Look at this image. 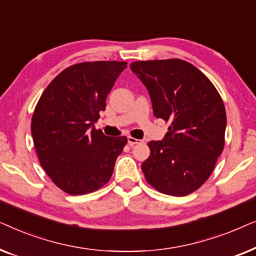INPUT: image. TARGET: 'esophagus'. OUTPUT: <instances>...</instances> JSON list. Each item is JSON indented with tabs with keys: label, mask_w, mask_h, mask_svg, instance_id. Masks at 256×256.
Segmentation results:
<instances>
[{
	"label": "esophagus",
	"mask_w": 256,
	"mask_h": 256,
	"mask_svg": "<svg viewBox=\"0 0 256 256\" xmlns=\"http://www.w3.org/2000/svg\"><path fill=\"white\" fill-rule=\"evenodd\" d=\"M141 142H142L141 140H138V138H132V136H128V144L130 146H134L135 144H138V143H141Z\"/></svg>",
	"instance_id": "esophagus-1"
}]
</instances>
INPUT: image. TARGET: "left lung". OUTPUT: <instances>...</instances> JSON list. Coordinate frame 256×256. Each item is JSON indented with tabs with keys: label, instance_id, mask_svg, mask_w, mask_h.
Returning <instances> with one entry per match:
<instances>
[{
	"label": "left lung",
	"instance_id": "left-lung-1",
	"mask_svg": "<svg viewBox=\"0 0 256 256\" xmlns=\"http://www.w3.org/2000/svg\"><path fill=\"white\" fill-rule=\"evenodd\" d=\"M130 70L148 90L154 115L170 124L162 141L148 143L146 180L164 194H190L208 180L224 150L222 96L204 73L182 59L134 62Z\"/></svg>",
	"mask_w": 256,
	"mask_h": 256
}]
</instances>
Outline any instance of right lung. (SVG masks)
<instances>
[{
    "label": "right lung",
    "mask_w": 256,
    "mask_h": 256,
    "mask_svg": "<svg viewBox=\"0 0 256 256\" xmlns=\"http://www.w3.org/2000/svg\"><path fill=\"white\" fill-rule=\"evenodd\" d=\"M126 62H85L62 71L42 94L31 118L40 166L66 194L96 191L110 180L127 138L92 128Z\"/></svg>",
    "instance_id": "add662e5"
}]
</instances>
